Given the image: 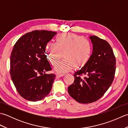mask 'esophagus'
I'll list each match as a JSON object with an SVG mask.
<instances>
[{"mask_svg": "<svg viewBox=\"0 0 128 128\" xmlns=\"http://www.w3.org/2000/svg\"><path fill=\"white\" fill-rule=\"evenodd\" d=\"M64 75V74H60V73H56V77H61V76H63Z\"/></svg>", "mask_w": 128, "mask_h": 128, "instance_id": "esophagus-1", "label": "esophagus"}]
</instances>
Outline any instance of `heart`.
Instances as JSON below:
<instances>
[{
    "label": "heart",
    "instance_id": "heart-1",
    "mask_svg": "<svg viewBox=\"0 0 128 128\" xmlns=\"http://www.w3.org/2000/svg\"><path fill=\"white\" fill-rule=\"evenodd\" d=\"M91 44L88 40L74 34H59L56 37V43L49 42L46 50L49 60L55 64L62 57L64 52L63 60L54 66V70L58 72H65L71 70L74 66L81 68L90 58L91 53Z\"/></svg>",
    "mask_w": 128,
    "mask_h": 128
}]
</instances>
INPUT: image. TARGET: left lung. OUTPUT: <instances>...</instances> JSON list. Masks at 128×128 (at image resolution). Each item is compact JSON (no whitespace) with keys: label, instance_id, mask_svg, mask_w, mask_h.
Instances as JSON below:
<instances>
[{"label":"left lung","instance_id":"1","mask_svg":"<svg viewBox=\"0 0 128 128\" xmlns=\"http://www.w3.org/2000/svg\"><path fill=\"white\" fill-rule=\"evenodd\" d=\"M92 52L82 68L75 72L74 81L68 87L70 96L81 103L96 101L103 96L112 84L116 72V58L106 40L90 36ZM84 75L85 76L81 78Z\"/></svg>","mask_w":128,"mask_h":128}]
</instances>
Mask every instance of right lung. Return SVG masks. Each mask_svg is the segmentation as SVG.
I'll use <instances>...</instances> for the list:
<instances>
[{"label": "right lung", "mask_w": 128, "mask_h": 128, "mask_svg": "<svg viewBox=\"0 0 128 128\" xmlns=\"http://www.w3.org/2000/svg\"><path fill=\"white\" fill-rule=\"evenodd\" d=\"M56 34L53 31H34L21 36L14 46L10 73L18 93L25 100L38 101L50 93L56 76L46 73L52 69L46 47Z\"/></svg>", "instance_id": "obj_1"}]
</instances>
